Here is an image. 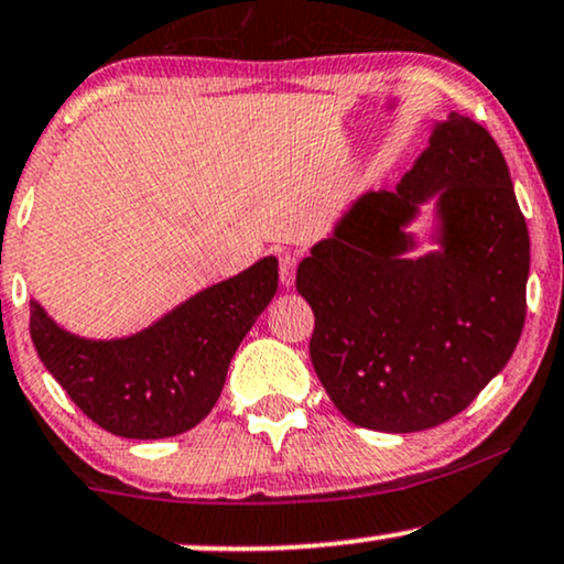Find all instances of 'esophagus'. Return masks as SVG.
<instances>
[{
  "label": "esophagus",
  "mask_w": 564,
  "mask_h": 564,
  "mask_svg": "<svg viewBox=\"0 0 564 564\" xmlns=\"http://www.w3.org/2000/svg\"><path fill=\"white\" fill-rule=\"evenodd\" d=\"M296 265H299L296 254H291V252L283 254L281 265H278V273H281V283H283V286H294V281H296Z\"/></svg>",
  "instance_id": "esophagus-1"
}]
</instances>
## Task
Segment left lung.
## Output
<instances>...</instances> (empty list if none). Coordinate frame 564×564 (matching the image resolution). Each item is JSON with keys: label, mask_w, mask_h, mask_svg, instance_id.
I'll return each mask as SVG.
<instances>
[{"label": "left lung", "mask_w": 564, "mask_h": 564, "mask_svg": "<svg viewBox=\"0 0 564 564\" xmlns=\"http://www.w3.org/2000/svg\"><path fill=\"white\" fill-rule=\"evenodd\" d=\"M431 197L442 250L408 259L403 227ZM529 260L506 156L482 126L448 112L397 191L360 195L296 270L314 312L310 356L335 408L387 433L459 415L513 356Z\"/></svg>", "instance_id": "left-lung-1"}]
</instances>
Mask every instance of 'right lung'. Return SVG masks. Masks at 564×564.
Returning <instances> with one entry per match:
<instances>
[{
	"label": "right lung",
	"mask_w": 564,
	"mask_h": 564,
	"mask_svg": "<svg viewBox=\"0 0 564 564\" xmlns=\"http://www.w3.org/2000/svg\"><path fill=\"white\" fill-rule=\"evenodd\" d=\"M275 289L278 260L262 258L120 340L66 333L30 302V337L51 377L93 423L120 438H170L212 412L231 356Z\"/></svg>",
	"instance_id": "obj_1"
}]
</instances>
